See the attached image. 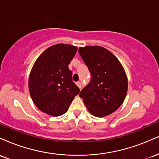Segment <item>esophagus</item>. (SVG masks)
Masks as SVG:
<instances>
[{
    "instance_id": "1",
    "label": "esophagus",
    "mask_w": 159,
    "mask_h": 159,
    "mask_svg": "<svg viewBox=\"0 0 159 159\" xmlns=\"http://www.w3.org/2000/svg\"><path fill=\"white\" fill-rule=\"evenodd\" d=\"M76 84H77V86L78 87H79L80 89L81 88V83L80 81H78V82H76Z\"/></svg>"
}]
</instances>
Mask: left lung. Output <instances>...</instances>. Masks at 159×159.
Wrapping results in <instances>:
<instances>
[{"mask_svg":"<svg viewBox=\"0 0 159 159\" xmlns=\"http://www.w3.org/2000/svg\"><path fill=\"white\" fill-rule=\"evenodd\" d=\"M78 53L88 67L90 83L80 93L87 110L102 117L114 112L123 102L128 90V80L117 58L101 46H85Z\"/></svg>","mask_w":159,"mask_h":159,"instance_id":"8db88e82","label":"left lung"}]
</instances>
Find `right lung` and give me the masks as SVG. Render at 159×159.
<instances>
[{
    "label": "right lung",
    "instance_id": "1",
    "mask_svg": "<svg viewBox=\"0 0 159 159\" xmlns=\"http://www.w3.org/2000/svg\"><path fill=\"white\" fill-rule=\"evenodd\" d=\"M77 47L57 44L47 48L36 60L29 78V90L34 104L51 116L67 111L79 88L72 81L68 66Z\"/></svg>",
    "mask_w": 159,
    "mask_h": 159
}]
</instances>
